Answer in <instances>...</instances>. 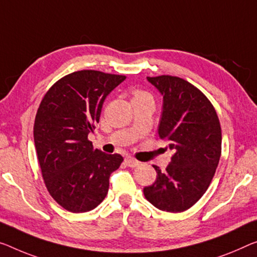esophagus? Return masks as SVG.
<instances>
[{
	"label": "esophagus",
	"mask_w": 257,
	"mask_h": 257,
	"mask_svg": "<svg viewBox=\"0 0 257 257\" xmlns=\"http://www.w3.org/2000/svg\"><path fill=\"white\" fill-rule=\"evenodd\" d=\"M125 163H126V165H127V167H130V168H136L137 165L140 164V162L137 161V160H134L133 157H126V159H125Z\"/></svg>",
	"instance_id": "obj_1"
}]
</instances>
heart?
I'll return each instance as SVG.
<instances>
[{
	"mask_svg": "<svg viewBox=\"0 0 257 257\" xmlns=\"http://www.w3.org/2000/svg\"><path fill=\"white\" fill-rule=\"evenodd\" d=\"M133 94H134V97H138V96H141V95H146L145 92H142V90H139V89L134 90Z\"/></svg>",
	"mask_w": 257,
	"mask_h": 257,
	"instance_id": "heart-1",
	"label": "heart"
}]
</instances>
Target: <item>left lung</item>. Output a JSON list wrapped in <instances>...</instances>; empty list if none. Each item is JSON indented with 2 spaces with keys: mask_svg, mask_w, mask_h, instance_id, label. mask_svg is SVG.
<instances>
[{
  "mask_svg": "<svg viewBox=\"0 0 257 257\" xmlns=\"http://www.w3.org/2000/svg\"><path fill=\"white\" fill-rule=\"evenodd\" d=\"M163 95L161 139L173 151L171 162L144 188L154 207L183 212L199 201L214 178L222 154V128L214 105L191 82L175 76L147 77Z\"/></svg>",
  "mask_w": 257,
  "mask_h": 257,
  "instance_id": "8db88e82",
  "label": "left lung"
}]
</instances>
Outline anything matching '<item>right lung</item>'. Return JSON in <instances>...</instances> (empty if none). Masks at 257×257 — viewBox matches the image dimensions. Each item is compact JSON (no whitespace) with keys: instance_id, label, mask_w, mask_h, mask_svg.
I'll use <instances>...</instances> for the list:
<instances>
[{"instance_id":"1","label":"right lung","mask_w":257,"mask_h":257,"mask_svg":"<svg viewBox=\"0 0 257 257\" xmlns=\"http://www.w3.org/2000/svg\"><path fill=\"white\" fill-rule=\"evenodd\" d=\"M123 74L81 70L66 74L45 94L34 120V145L51 197L71 212L96 208L108 194L109 177L124 161L94 149L88 134L100 120L108 94Z\"/></svg>"}]
</instances>
